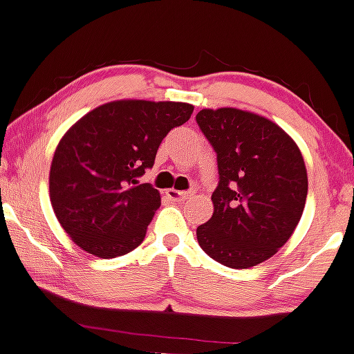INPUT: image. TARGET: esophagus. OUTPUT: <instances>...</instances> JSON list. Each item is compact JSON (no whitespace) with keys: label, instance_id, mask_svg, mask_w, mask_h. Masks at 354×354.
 Returning a JSON list of instances; mask_svg holds the SVG:
<instances>
[{"label":"esophagus","instance_id":"esophagus-1","mask_svg":"<svg viewBox=\"0 0 354 354\" xmlns=\"http://www.w3.org/2000/svg\"><path fill=\"white\" fill-rule=\"evenodd\" d=\"M167 198L176 200V202H183L185 198H188L192 195V192H180V190H167L166 192Z\"/></svg>","mask_w":354,"mask_h":354}]
</instances>
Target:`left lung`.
I'll list each match as a JSON object with an SVG mask.
<instances>
[{
  "label": "left lung",
  "mask_w": 354,
  "mask_h": 354,
  "mask_svg": "<svg viewBox=\"0 0 354 354\" xmlns=\"http://www.w3.org/2000/svg\"><path fill=\"white\" fill-rule=\"evenodd\" d=\"M197 123L219 169L214 214L197 227L198 245L231 269L259 266L301 219L308 194L301 152L279 124L250 111L202 109Z\"/></svg>",
  "instance_id": "left-lung-1"
}]
</instances>
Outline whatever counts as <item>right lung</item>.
<instances>
[{
	"mask_svg": "<svg viewBox=\"0 0 354 354\" xmlns=\"http://www.w3.org/2000/svg\"><path fill=\"white\" fill-rule=\"evenodd\" d=\"M194 106L140 99L106 102L63 135L49 171V197L59 224L82 250L114 259L137 248L160 205L151 183L157 149Z\"/></svg>",
	"mask_w": 354,
	"mask_h": 354,
	"instance_id": "add662e5",
	"label": "right lung"
}]
</instances>
